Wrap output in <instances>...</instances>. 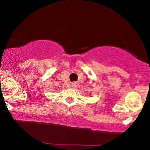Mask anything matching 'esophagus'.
Masks as SVG:
<instances>
[{
	"label": "esophagus",
	"instance_id": "1",
	"mask_svg": "<svg viewBox=\"0 0 150 150\" xmlns=\"http://www.w3.org/2000/svg\"><path fill=\"white\" fill-rule=\"evenodd\" d=\"M73 87H76V84H75V83H74L73 85Z\"/></svg>",
	"mask_w": 150,
	"mask_h": 150
}]
</instances>
